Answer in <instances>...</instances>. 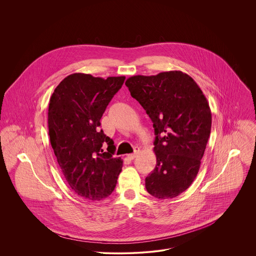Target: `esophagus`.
Returning <instances> with one entry per match:
<instances>
[{"label":"esophagus","instance_id":"esophagus-1","mask_svg":"<svg viewBox=\"0 0 256 256\" xmlns=\"http://www.w3.org/2000/svg\"><path fill=\"white\" fill-rule=\"evenodd\" d=\"M139 152H140V150H139V148H135V152H134V154H129L128 156H127V158H129V160H134L138 154H139Z\"/></svg>","mask_w":256,"mask_h":256}]
</instances>
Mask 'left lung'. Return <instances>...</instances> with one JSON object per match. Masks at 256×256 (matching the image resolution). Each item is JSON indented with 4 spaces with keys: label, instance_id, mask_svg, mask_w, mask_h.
I'll use <instances>...</instances> for the list:
<instances>
[{
    "label": "left lung",
    "instance_id": "8db88e82",
    "mask_svg": "<svg viewBox=\"0 0 256 256\" xmlns=\"http://www.w3.org/2000/svg\"><path fill=\"white\" fill-rule=\"evenodd\" d=\"M152 121L156 156L145 180L156 198H174L195 180L211 133L212 114L196 82L182 71L133 76L125 82Z\"/></svg>",
    "mask_w": 256,
    "mask_h": 256
}]
</instances>
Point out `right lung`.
Wrapping results in <instances>:
<instances>
[{
  "label": "right lung",
  "mask_w": 256,
  "mask_h": 256,
  "mask_svg": "<svg viewBox=\"0 0 256 256\" xmlns=\"http://www.w3.org/2000/svg\"><path fill=\"white\" fill-rule=\"evenodd\" d=\"M125 76L96 78L90 74L66 76L54 90L48 108L50 143L74 192L88 200H102L114 190L123 162L102 146H114L100 130V119Z\"/></svg>",
  "instance_id": "right-lung-1"
}]
</instances>
